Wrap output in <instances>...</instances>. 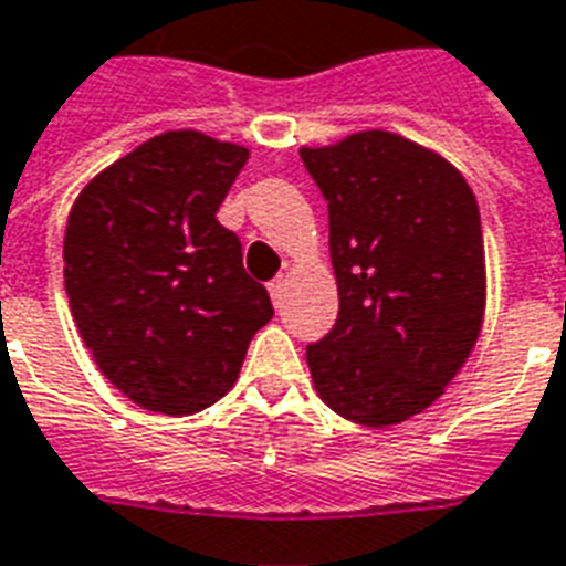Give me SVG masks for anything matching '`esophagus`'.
I'll return each instance as SVG.
<instances>
[{"label": "esophagus", "mask_w": 566, "mask_h": 566, "mask_svg": "<svg viewBox=\"0 0 566 566\" xmlns=\"http://www.w3.org/2000/svg\"><path fill=\"white\" fill-rule=\"evenodd\" d=\"M282 294H284V279H275V282H270L272 303H275V305L282 303Z\"/></svg>", "instance_id": "34e87169"}]
</instances>
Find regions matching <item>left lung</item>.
Masks as SVG:
<instances>
[{"label": "left lung", "mask_w": 566, "mask_h": 566, "mask_svg": "<svg viewBox=\"0 0 566 566\" xmlns=\"http://www.w3.org/2000/svg\"><path fill=\"white\" fill-rule=\"evenodd\" d=\"M329 212L338 321L305 347L338 417L389 429L441 399L485 315V249L471 186L443 155L384 128L300 149Z\"/></svg>", "instance_id": "8db88e82"}]
</instances>
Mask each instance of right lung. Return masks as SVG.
Instances as JSON below:
<instances>
[{"label": "right lung", "mask_w": 566, "mask_h": 566, "mask_svg": "<svg viewBox=\"0 0 566 566\" xmlns=\"http://www.w3.org/2000/svg\"><path fill=\"white\" fill-rule=\"evenodd\" d=\"M245 161V146L195 128L155 134L71 207V317L98 371L144 411L188 417L216 405L270 324L266 287L245 275L237 233L216 219Z\"/></svg>", "instance_id": "add662e5"}]
</instances>
